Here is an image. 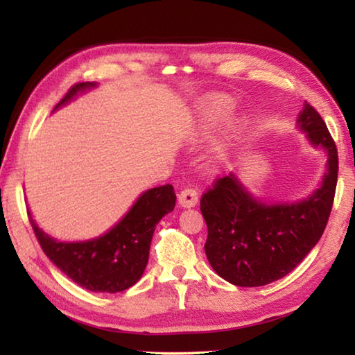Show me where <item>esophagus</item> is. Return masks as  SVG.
<instances>
[{"instance_id": "1", "label": "esophagus", "mask_w": 355, "mask_h": 355, "mask_svg": "<svg viewBox=\"0 0 355 355\" xmlns=\"http://www.w3.org/2000/svg\"><path fill=\"white\" fill-rule=\"evenodd\" d=\"M197 202H199V194H197L196 189L192 188H186L178 194V203L182 205L183 208H192L197 205Z\"/></svg>"}]
</instances>
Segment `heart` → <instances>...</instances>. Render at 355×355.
I'll return each instance as SVG.
<instances>
[{
    "label": "heart",
    "mask_w": 355,
    "mask_h": 355,
    "mask_svg": "<svg viewBox=\"0 0 355 355\" xmlns=\"http://www.w3.org/2000/svg\"><path fill=\"white\" fill-rule=\"evenodd\" d=\"M235 110V100L224 94L207 95L199 105H197L194 117V136H207L219 127L224 120ZM244 130L243 120H236L228 127L224 137L214 147L213 158L216 163H225L230 158L233 144L238 141L239 135Z\"/></svg>",
    "instance_id": "1"
}]
</instances>
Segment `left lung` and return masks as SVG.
Here are the masks:
<instances>
[{
    "label": "left lung",
    "mask_w": 355,
    "mask_h": 355,
    "mask_svg": "<svg viewBox=\"0 0 355 355\" xmlns=\"http://www.w3.org/2000/svg\"><path fill=\"white\" fill-rule=\"evenodd\" d=\"M296 127L309 146L326 155V172L311 194L296 202H264L245 188L236 172H230L200 200L208 227V261L219 277L236 286H263L285 277L326 228L338 177L335 142L307 101Z\"/></svg>",
    "instance_id": "left-lung-1"
}]
</instances>
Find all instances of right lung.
Masks as SVG:
<instances>
[{"label":"right lung","instance_id":"1","mask_svg":"<svg viewBox=\"0 0 355 355\" xmlns=\"http://www.w3.org/2000/svg\"><path fill=\"white\" fill-rule=\"evenodd\" d=\"M97 86V83L75 84L55 111ZM175 200L172 184L147 189L116 225L103 235L84 241H59L42 230L29 209L28 216L45 255L67 277L89 291L119 293L142 277L155 228L167 213L173 211Z\"/></svg>","mask_w":355,"mask_h":355}]
</instances>
